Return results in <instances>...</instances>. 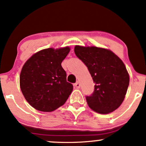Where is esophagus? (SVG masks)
Returning a JSON list of instances; mask_svg holds the SVG:
<instances>
[{
    "instance_id": "34e87169",
    "label": "esophagus",
    "mask_w": 146,
    "mask_h": 146,
    "mask_svg": "<svg viewBox=\"0 0 146 146\" xmlns=\"http://www.w3.org/2000/svg\"><path fill=\"white\" fill-rule=\"evenodd\" d=\"M74 86L76 88H77V89H78V88L80 87V82H76L74 84Z\"/></svg>"
}]
</instances>
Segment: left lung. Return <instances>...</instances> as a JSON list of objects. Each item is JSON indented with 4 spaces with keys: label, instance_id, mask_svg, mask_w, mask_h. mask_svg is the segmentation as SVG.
Listing matches in <instances>:
<instances>
[{
    "label": "left lung",
    "instance_id": "8db88e82",
    "mask_svg": "<svg viewBox=\"0 0 146 146\" xmlns=\"http://www.w3.org/2000/svg\"><path fill=\"white\" fill-rule=\"evenodd\" d=\"M75 54L90 73L94 91L86 100L91 110L99 113H110L121 105L129 82L122 60L109 50L76 46Z\"/></svg>",
    "mask_w": 146,
    "mask_h": 146
}]
</instances>
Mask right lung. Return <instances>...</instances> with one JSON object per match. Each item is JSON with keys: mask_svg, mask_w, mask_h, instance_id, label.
<instances>
[{"mask_svg": "<svg viewBox=\"0 0 146 146\" xmlns=\"http://www.w3.org/2000/svg\"><path fill=\"white\" fill-rule=\"evenodd\" d=\"M70 51L68 47L42 50L33 55L22 68L20 86L25 100L41 111H52L63 105L73 91L66 81L62 61Z\"/></svg>", "mask_w": 146, "mask_h": 146, "instance_id": "1", "label": "right lung"}]
</instances>
